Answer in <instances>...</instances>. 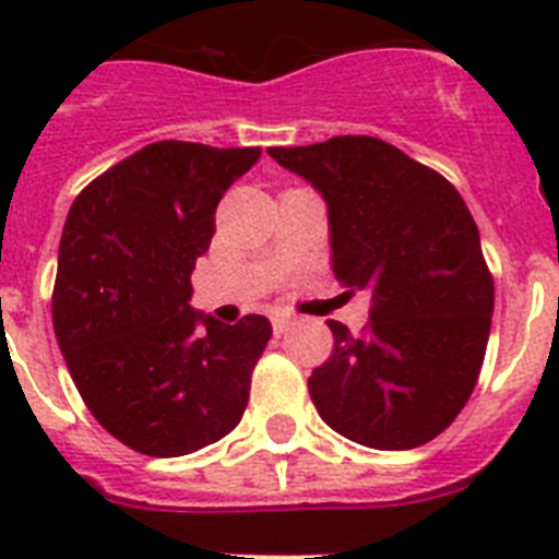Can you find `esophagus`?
<instances>
[{
  "label": "esophagus",
  "mask_w": 559,
  "mask_h": 559,
  "mask_svg": "<svg viewBox=\"0 0 559 559\" xmlns=\"http://www.w3.org/2000/svg\"><path fill=\"white\" fill-rule=\"evenodd\" d=\"M271 324H274V333H276V335L288 333L290 316H288V313H274V316H271Z\"/></svg>",
  "instance_id": "obj_1"
}]
</instances>
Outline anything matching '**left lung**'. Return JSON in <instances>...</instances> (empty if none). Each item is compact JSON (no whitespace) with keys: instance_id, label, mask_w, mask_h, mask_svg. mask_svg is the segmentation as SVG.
<instances>
[{"instance_id":"1","label":"left lung","mask_w":559,"mask_h":559,"mask_svg":"<svg viewBox=\"0 0 559 559\" xmlns=\"http://www.w3.org/2000/svg\"><path fill=\"white\" fill-rule=\"evenodd\" d=\"M328 204L333 274L372 299L364 335L308 378L319 417L378 451L431 442L471 400L492 322V276L456 187L374 136L269 147Z\"/></svg>"}]
</instances>
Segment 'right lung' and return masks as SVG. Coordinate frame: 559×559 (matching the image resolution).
<instances>
[{
	"instance_id": "1",
	"label": "right lung",
	"mask_w": 559,
	"mask_h": 559,
	"mask_svg": "<svg viewBox=\"0 0 559 559\" xmlns=\"http://www.w3.org/2000/svg\"><path fill=\"white\" fill-rule=\"evenodd\" d=\"M257 159L260 147L153 142L69 210L52 294L58 347L88 412L133 451L185 456L243 417L271 322L201 313L190 274L218 201Z\"/></svg>"
}]
</instances>
